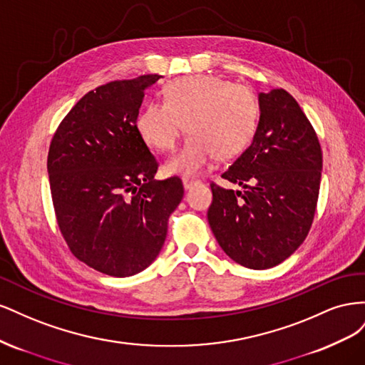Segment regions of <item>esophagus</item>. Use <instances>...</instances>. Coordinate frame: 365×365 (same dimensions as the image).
I'll list each match as a JSON object with an SVG mask.
<instances>
[{
	"mask_svg": "<svg viewBox=\"0 0 365 365\" xmlns=\"http://www.w3.org/2000/svg\"><path fill=\"white\" fill-rule=\"evenodd\" d=\"M182 184H184V189L189 190V189H192L193 185L201 184V181H200V180H195V178H190V176H184V178H182Z\"/></svg>",
	"mask_w": 365,
	"mask_h": 365,
	"instance_id": "34e87169",
	"label": "esophagus"
}]
</instances>
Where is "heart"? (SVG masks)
<instances>
[{
  "instance_id": "1",
  "label": "heart",
  "mask_w": 365,
  "mask_h": 365,
  "mask_svg": "<svg viewBox=\"0 0 365 365\" xmlns=\"http://www.w3.org/2000/svg\"><path fill=\"white\" fill-rule=\"evenodd\" d=\"M182 146L165 161L175 175H195L217 158L235 157L252 140L259 123V103L247 86L219 76H193L169 82L164 102H150L137 117V130L148 145L169 150L184 129Z\"/></svg>"
}]
</instances>
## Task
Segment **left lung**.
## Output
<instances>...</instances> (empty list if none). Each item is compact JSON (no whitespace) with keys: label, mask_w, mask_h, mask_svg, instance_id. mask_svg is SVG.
I'll return each instance as SVG.
<instances>
[{"label":"left lung","mask_w":365,"mask_h":365,"mask_svg":"<svg viewBox=\"0 0 365 365\" xmlns=\"http://www.w3.org/2000/svg\"><path fill=\"white\" fill-rule=\"evenodd\" d=\"M259 111L250 148L222 173L244 190L212 184L207 217L230 259L268 269L288 259L309 233L323 155L312 125L288 91L260 93Z\"/></svg>","instance_id":"1"}]
</instances>
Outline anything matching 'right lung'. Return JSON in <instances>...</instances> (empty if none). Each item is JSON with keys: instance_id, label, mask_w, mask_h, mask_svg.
<instances>
[{"instance_id": "right-lung-1", "label": "right lung", "mask_w": 365, "mask_h": 365, "mask_svg": "<svg viewBox=\"0 0 365 365\" xmlns=\"http://www.w3.org/2000/svg\"><path fill=\"white\" fill-rule=\"evenodd\" d=\"M161 76L115 81L85 94L62 120L47 161L58 225L74 256L129 277L160 254L184 196L180 178L158 181V163L137 130L145 91Z\"/></svg>"}]
</instances>
